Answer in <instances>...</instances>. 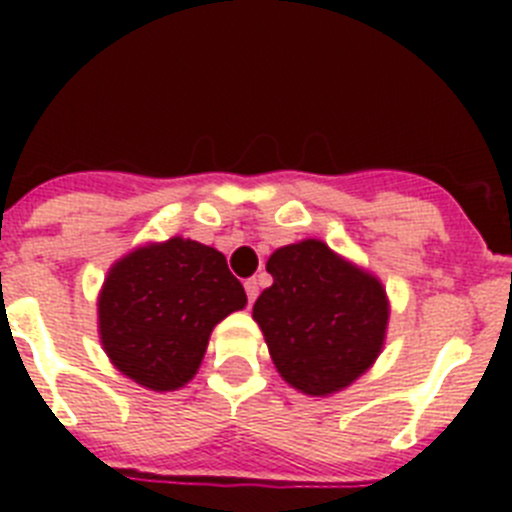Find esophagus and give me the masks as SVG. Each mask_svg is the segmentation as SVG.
Returning a JSON list of instances; mask_svg holds the SVG:
<instances>
[{"label":"esophagus","instance_id":"1","mask_svg":"<svg viewBox=\"0 0 512 512\" xmlns=\"http://www.w3.org/2000/svg\"><path fill=\"white\" fill-rule=\"evenodd\" d=\"M243 287H246L248 305H253V302H256V297H259V282H256V279H246V284H243Z\"/></svg>","mask_w":512,"mask_h":512}]
</instances>
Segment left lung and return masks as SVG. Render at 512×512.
<instances>
[{"mask_svg": "<svg viewBox=\"0 0 512 512\" xmlns=\"http://www.w3.org/2000/svg\"><path fill=\"white\" fill-rule=\"evenodd\" d=\"M274 284L253 305L284 382L312 397L343 390L384 346L390 302L382 282L307 238L266 261Z\"/></svg>", "mask_w": 512, "mask_h": 512, "instance_id": "1", "label": "left lung"}]
</instances>
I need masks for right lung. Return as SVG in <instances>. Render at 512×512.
Instances as JSON below:
<instances>
[{
	"mask_svg": "<svg viewBox=\"0 0 512 512\" xmlns=\"http://www.w3.org/2000/svg\"><path fill=\"white\" fill-rule=\"evenodd\" d=\"M246 307L225 256L189 238L135 248L110 269L99 292V338L117 372L156 392L197 374L210 333Z\"/></svg>",
	"mask_w": 512,
	"mask_h": 512,
	"instance_id": "add662e5",
	"label": "right lung"
}]
</instances>
